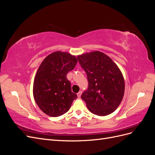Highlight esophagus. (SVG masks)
<instances>
[{"label": "esophagus", "mask_w": 155, "mask_h": 155, "mask_svg": "<svg viewBox=\"0 0 155 155\" xmlns=\"http://www.w3.org/2000/svg\"><path fill=\"white\" fill-rule=\"evenodd\" d=\"M81 94H82V92H81V91H79V92L77 94L78 97H80L81 96Z\"/></svg>", "instance_id": "obj_1"}]
</instances>
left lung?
<instances>
[{
	"mask_svg": "<svg viewBox=\"0 0 155 155\" xmlns=\"http://www.w3.org/2000/svg\"><path fill=\"white\" fill-rule=\"evenodd\" d=\"M87 74L88 85L81 95L88 110L97 116L113 112L123 99L125 82L118 66L101 51H92L78 57Z\"/></svg>",
	"mask_w": 155,
	"mask_h": 155,
	"instance_id": "8db88e82",
	"label": "left lung"
}]
</instances>
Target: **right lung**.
<instances>
[{
  "mask_svg": "<svg viewBox=\"0 0 155 155\" xmlns=\"http://www.w3.org/2000/svg\"><path fill=\"white\" fill-rule=\"evenodd\" d=\"M77 58L67 52L55 51L48 55L37 70L34 82V100L46 114L58 117L70 109L78 97L72 92L67 74L72 70Z\"/></svg>",
  "mask_w": 155,
  "mask_h": 155,
  "instance_id": "add662e5",
  "label": "right lung"
}]
</instances>
